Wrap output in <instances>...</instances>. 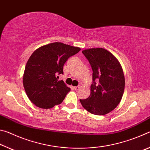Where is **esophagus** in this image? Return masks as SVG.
Here are the masks:
<instances>
[{
  "label": "esophagus",
  "mask_w": 150,
  "mask_h": 150,
  "mask_svg": "<svg viewBox=\"0 0 150 150\" xmlns=\"http://www.w3.org/2000/svg\"><path fill=\"white\" fill-rule=\"evenodd\" d=\"M80 88H81L80 86H77V87H73V88H74V89H75V91H78V90H79V89H80Z\"/></svg>",
  "instance_id": "esophagus-1"
}]
</instances>
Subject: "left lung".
<instances>
[{
    "instance_id": "1",
    "label": "left lung",
    "mask_w": 150,
    "mask_h": 150,
    "mask_svg": "<svg viewBox=\"0 0 150 150\" xmlns=\"http://www.w3.org/2000/svg\"><path fill=\"white\" fill-rule=\"evenodd\" d=\"M82 53L92 67L93 83L90 96L80 99V102L91 114L106 115L118 105L122 98L125 87L122 67L115 55L104 48H90Z\"/></svg>"
}]
</instances>
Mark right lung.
Here are the masks:
<instances>
[{
    "mask_svg": "<svg viewBox=\"0 0 150 150\" xmlns=\"http://www.w3.org/2000/svg\"><path fill=\"white\" fill-rule=\"evenodd\" d=\"M81 50L61 42L44 45L35 50L28 60L23 75L25 91L32 103L41 108H51L63 102L70 91L57 75L68 58Z\"/></svg>",
    "mask_w": 150,
    "mask_h": 150,
    "instance_id": "right-lung-1",
    "label": "right lung"
}]
</instances>
